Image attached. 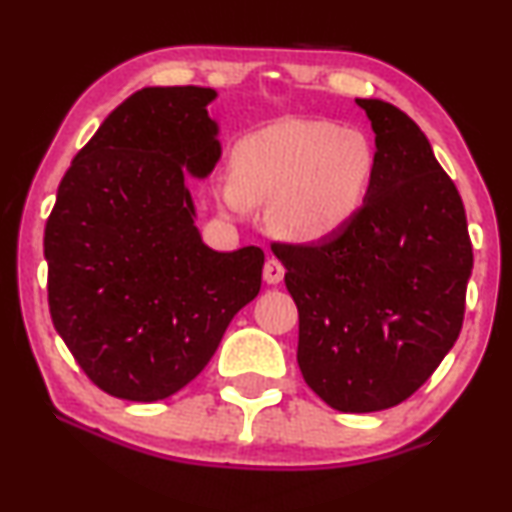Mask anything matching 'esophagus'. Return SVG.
Listing matches in <instances>:
<instances>
[{
	"label": "esophagus",
	"instance_id": "esophagus-1",
	"mask_svg": "<svg viewBox=\"0 0 512 512\" xmlns=\"http://www.w3.org/2000/svg\"><path fill=\"white\" fill-rule=\"evenodd\" d=\"M283 274H286L283 264L276 260V257H269L267 264H264V281H267V283H281Z\"/></svg>",
	"mask_w": 512,
	"mask_h": 512
}]
</instances>
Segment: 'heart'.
Listing matches in <instances>:
<instances>
[{
    "mask_svg": "<svg viewBox=\"0 0 512 512\" xmlns=\"http://www.w3.org/2000/svg\"><path fill=\"white\" fill-rule=\"evenodd\" d=\"M374 150L365 133L319 119H283L245 135L219 188L229 209L272 202V226L317 240L346 226L365 200Z\"/></svg>",
    "mask_w": 512,
    "mask_h": 512,
    "instance_id": "heart-1",
    "label": "heart"
}]
</instances>
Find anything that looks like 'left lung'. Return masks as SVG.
I'll list each match as a JSON object with an SVG mask.
<instances>
[{
    "label": "left lung",
    "instance_id": "obj_1",
    "mask_svg": "<svg viewBox=\"0 0 512 512\" xmlns=\"http://www.w3.org/2000/svg\"><path fill=\"white\" fill-rule=\"evenodd\" d=\"M377 138L365 202L310 245L274 243L298 305V365L341 412L410 398L458 341L472 243L427 135L389 102L355 100Z\"/></svg>",
    "mask_w": 512,
    "mask_h": 512
}]
</instances>
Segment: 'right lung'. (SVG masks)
Listing matches in <instances>:
<instances>
[{"instance_id": "obj_1", "label": "right lung", "mask_w": 512, "mask_h": 512, "mask_svg": "<svg viewBox=\"0 0 512 512\" xmlns=\"http://www.w3.org/2000/svg\"><path fill=\"white\" fill-rule=\"evenodd\" d=\"M212 88H143L73 157L45 226L49 315L109 396L155 403L205 369L262 286L255 245L202 243L188 174L221 157Z\"/></svg>"}]
</instances>
